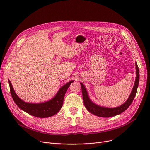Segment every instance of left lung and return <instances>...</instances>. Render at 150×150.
Segmentation results:
<instances>
[{"instance_id": "left-lung-1", "label": "left lung", "mask_w": 150, "mask_h": 150, "mask_svg": "<svg viewBox=\"0 0 150 150\" xmlns=\"http://www.w3.org/2000/svg\"><path fill=\"white\" fill-rule=\"evenodd\" d=\"M136 81L134 83V85L133 86L132 90L131 93L128 100L126 101L125 103L122 105L114 108H106V107H102L96 104L93 103V102L90 100L88 94L86 91L84 86L80 83L81 86V89H82V95L83 98V102L85 107L86 108L88 111L92 114L97 115L98 117H111L118 114H120L124 112L126 109L128 108V107L131 105L132 102L134 98L137 89L138 88L139 82V70L137 63H136Z\"/></svg>"}]
</instances>
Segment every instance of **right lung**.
<instances>
[{
  "label": "right lung",
  "instance_id": "1",
  "mask_svg": "<svg viewBox=\"0 0 150 150\" xmlns=\"http://www.w3.org/2000/svg\"><path fill=\"white\" fill-rule=\"evenodd\" d=\"M74 81H70L62 86L54 98L48 101L41 103H29L22 100L15 93L12 84L8 80L11 97L17 106L27 113L39 118H46L54 115L61 109L65 93L71 83Z\"/></svg>",
  "mask_w": 150,
  "mask_h": 150
}]
</instances>
